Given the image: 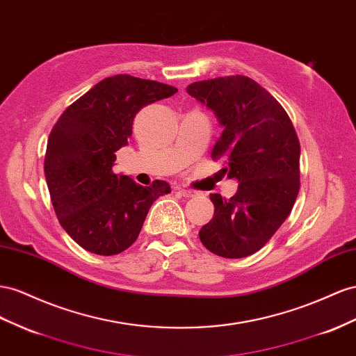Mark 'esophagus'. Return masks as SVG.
I'll use <instances>...</instances> for the list:
<instances>
[{
    "label": "esophagus",
    "instance_id": "obj_1",
    "mask_svg": "<svg viewBox=\"0 0 356 356\" xmlns=\"http://www.w3.org/2000/svg\"><path fill=\"white\" fill-rule=\"evenodd\" d=\"M175 190L178 191V193H181L182 196H186V197H193V196L197 195L195 190H190V188H186V187H177Z\"/></svg>",
    "mask_w": 356,
    "mask_h": 356
}]
</instances>
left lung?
<instances>
[{"mask_svg": "<svg viewBox=\"0 0 356 356\" xmlns=\"http://www.w3.org/2000/svg\"><path fill=\"white\" fill-rule=\"evenodd\" d=\"M187 92L216 113L223 133L211 151L238 191L211 195L214 217L199 238L209 252L239 259L261 250L283 225L300 191V140L283 106L261 85L235 74L199 81Z\"/></svg>", "mask_w": 356, "mask_h": 356, "instance_id": "obj_1", "label": "left lung"}]
</instances>
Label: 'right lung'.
<instances>
[{
    "instance_id": "obj_1",
    "label": "right lung",
    "mask_w": 356,
    "mask_h": 356,
    "mask_svg": "<svg viewBox=\"0 0 356 356\" xmlns=\"http://www.w3.org/2000/svg\"><path fill=\"white\" fill-rule=\"evenodd\" d=\"M178 90L156 81L117 74L100 81L67 108L54 126L44 177L58 222L74 243L100 256L118 254L136 241L166 181L149 187L115 175L113 161L131 136L133 120L147 104Z\"/></svg>"
}]
</instances>
